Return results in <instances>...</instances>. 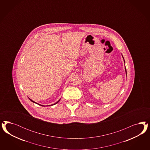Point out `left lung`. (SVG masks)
Returning <instances> with one entry per match:
<instances>
[{
	"mask_svg": "<svg viewBox=\"0 0 150 150\" xmlns=\"http://www.w3.org/2000/svg\"><path fill=\"white\" fill-rule=\"evenodd\" d=\"M125 71H126V73H127V70H126V69H125Z\"/></svg>",
	"mask_w": 150,
	"mask_h": 150,
	"instance_id": "left-lung-1",
	"label": "left lung"
}]
</instances>
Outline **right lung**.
Masks as SVG:
<instances>
[{
    "label": "right lung",
    "instance_id": "add662e5",
    "mask_svg": "<svg viewBox=\"0 0 150 150\" xmlns=\"http://www.w3.org/2000/svg\"><path fill=\"white\" fill-rule=\"evenodd\" d=\"M30 100H31V101H32V102H33V103H36V104H37V105H41V106H43V107H44V106H45V105H39V104H38V103H36V102H34V101H33V100H31V99H30ZM60 100H60H58V102H56V103H54V104H53V105H55V104H57V103H58V102H59V100Z\"/></svg>",
    "mask_w": 150,
    "mask_h": 150
}]
</instances>
